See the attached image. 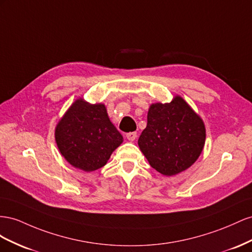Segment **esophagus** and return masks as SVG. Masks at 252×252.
<instances>
[{
	"label": "esophagus",
	"instance_id": "esophagus-1",
	"mask_svg": "<svg viewBox=\"0 0 252 252\" xmlns=\"http://www.w3.org/2000/svg\"><path fill=\"white\" fill-rule=\"evenodd\" d=\"M126 137L127 140L134 141L136 139V137H137V133H136V132H130V133H127L126 135Z\"/></svg>",
	"mask_w": 252,
	"mask_h": 252
}]
</instances>
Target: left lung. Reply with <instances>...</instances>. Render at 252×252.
Segmentation results:
<instances>
[{
	"label": "left lung",
	"instance_id": "left-lung-1",
	"mask_svg": "<svg viewBox=\"0 0 252 252\" xmlns=\"http://www.w3.org/2000/svg\"><path fill=\"white\" fill-rule=\"evenodd\" d=\"M206 127L188 102L175 95L171 102L152 103L138 146L150 166L164 176L190 168L203 152Z\"/></svg>",
	"mask_w": 252,
	"mask_h": 252
}]
</instances>
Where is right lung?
I'll list each match as a JSON object with an SVG mask.
<instances>
[{
  "label": "right lung",
  "mask_w": 252,
  "mask_h": 252,
  "mask_svg": "<svg viewBox=\"0 0 252 252\" xmlns=\"http://www.w3.org/2000/svg\"><path fill=\"white\" fill-rule=\"evenodd\" d=\"M61 155L71 166L84 172L105 166L124 137L112 124L103 103L75 100L55 128Z\"/></svg>",
  "instance_id": "add662e5"
}]
</instances>
